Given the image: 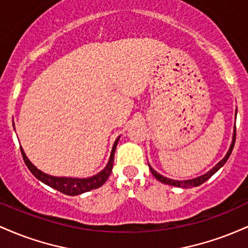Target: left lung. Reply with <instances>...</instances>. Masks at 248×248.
Returning <instances> with one entry per match:
<instances>
[{"label":"left lung","mask_w":248,"mask_h":248,"mask_svg":"<svg viewBox=\"0 0 248 248\" xmlns=\"http://www.w3.org/2000/svg\"><path fill=\"white\" fill-rule=\"evenodd\" d=\"M235 115H237V112H235ZM234 142H235V126H234V132H233V139H232V143H231V147H230L229 152H227L226 155H225V157L221 160L219 163L216 164L215 167L212 168L210 171H207L206 173H204V175L199 176V177H196V178H192V179H186V181H175V179H170V178H167L164 177V176H162L158 173L157 171H155V170L153 169L152 167L149 166V169L150 171L154 176H155V178L157 179V181H160L161 183H164V184H168V186H179V187H195V186H201V184H203L204 182H206L207 179L211 177L212 175H215L216 172L218 171L219 169H220L221 167L224 166L225 163H226V161L229 160L230 155H231L232 150H233V147H234Z\"/></svg>","instance_id":"left-lung-1"}]
</instances>
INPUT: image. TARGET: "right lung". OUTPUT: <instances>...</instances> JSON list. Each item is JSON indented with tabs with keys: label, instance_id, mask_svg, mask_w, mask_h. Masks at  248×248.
<instances>
[{
	"label": "right lung",
	"instance_id": "obj_1",
	"mask_svg": "<svg viewBox=\"0 0 248 248\" xmlns=\"http://www.w3.org/2000/svg\"><path fill=\"white\" fill-rule=\"evenodd\" d=\"M120 136L116 139L114 142V146L112 148V153H110V157L109 161H108L107 166L105 167L104 170H101L100 172L96 173V175L92 176V177L88 178H72V177H56V176H51L47 175V173H44L41 171L39 169L33 166L32 163L29 161V158L27 157L25 153L23 152V148L21 147V152H22V156H23V160L27 164L28 169L30 170L31 173L37 179L43 182L44 184L49 186L53 189L58 190L65 195L69 196H77L80 195V193L91 191L93 189H98L105 182L107 181L108 177H109L110 172H112L113 169V163H114V154H115V149L116 146H118V142Z\"/></svg>",
	"mask_w": 248,
	"mask_h": 248
}]
</instances>
